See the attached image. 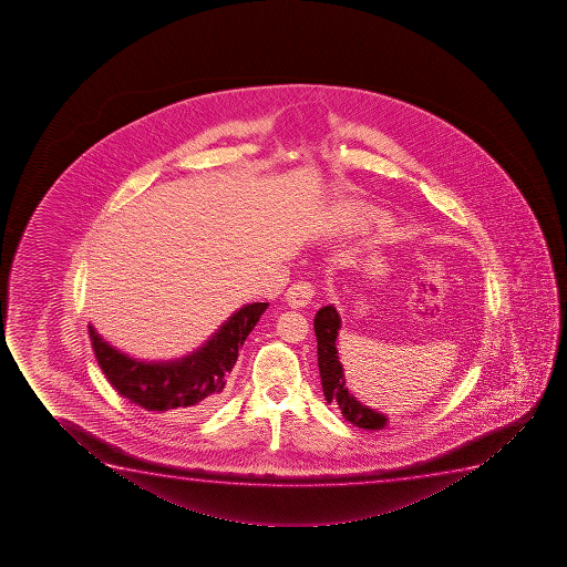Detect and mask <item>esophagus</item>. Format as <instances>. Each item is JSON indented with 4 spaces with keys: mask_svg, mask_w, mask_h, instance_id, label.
<instances>
[{
    "mask_svg": "<svg viewBox=\"0 0 567 567\" xmlns=\"http://www.w3.org/2000/svg\"><path fill=\"white\" fill-rule=\"evenodd\" d=\"M317 293V287L309 280H298L287 290V301L292 307H306L309 301L313 300Z\"/></svg>",
    "mask_w": 567,
    "mask_h": 567,
    "instance_id": "obj_1",
    "label": "esophagus"
}]
</instances>
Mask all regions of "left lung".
<instances>
[{
  "label": "left lung",
  "mask_w": 567,
  "mask_h": 567,
  "mask_svg": "<svg viewBox=\"0 0 567 567\" xmlns=\"http://www.w3.org/2000/svg\"><path fill=\"white\" fill-rule=\"evenodd\" d=\"M315 333H317V351H319V372L320 383H322V393L328 402H332L340 408L341 415L346 421H351L354 426L360 429H383L386 420L385 415L373 412L370 408L360 404L353 394L349 393L346 385V375L341 368L338 349H336V338L340 330V315L333 309V306L322 307L315 317Z\"/></svg>",
  "instance_id": "obj_1"
}]
</instances>
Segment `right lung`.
Masks as SVG:
<instances>
[{"label": "right lung", "mask_w": 567, "mask_h": 567, "mask_svg": "<svg viewBox=\"0 0 567 567\" xmlns=\"http://www.w3.org/2000/svg\"><path fill=\"white\" fill-rule=\"evenodd\" d=\"M266 309L264 301L243 307L207 346L186 359L167 364L128 359L102 341L91 327L89 338L102 373L123 399L147 412L189 420L220 402L239 349Z\"/></svg>", "instance_id": "right-lung-1"}]
</instances>
